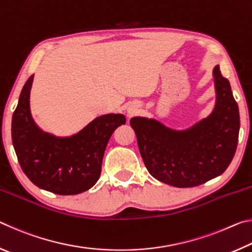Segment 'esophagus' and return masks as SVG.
I'll use <instances>...</instances> for the list:
<instances>
[{"mask_svg": "<svg viewBox=\"0 0 252 252\" xmlns=\"http://www.w3.org/2000/svg\"><path fill=\"white\" fill-rule=\"evenodd\" d=\"M136 111H138V106L131 105L127 108V114H129V117H131V116H133V114H135Z\"/></svg>", "mask_w": 252, "mask_h": 252, "instance_id": "34e87169", "label": "esophagus"}]
</instances>
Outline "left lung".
Returning <instances> with one entry per match:
<instances>
[{"label":"left lung","instance_id":"left-lung-1","mask_svg":"<svg viewBox=\"0 0 252 252\" xmlns=\"http://www.w3.org/2000/svg\"><path fill=\"white\" fill-rule=\"evenodd\" d=\"M216 105L189 129L173 130L156 119L130 120L144 164L153 178L177 188L197 187L222 174L236 153L240 117L228 79L213 69Z\"/></svg>","mask_w":252,"mask_h":252}]
</instances>
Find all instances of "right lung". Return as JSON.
I'll return each instance as SVG.
<instances>
[{
	"label": "right lung",
	"mask_w": 252,
	"mask_h": 252,
	"mask_svg": "<svg viewBox=\"0 0 252 252\" xmlns=\"http://www.w3.org/2000/svg\"><path fill=\"white\" fill-rule=\"evenodd\" d=\"M33 76L25 82L12 118V141L21 168L36 187L71 195L95 185L110 136L126 125L123 114H104L66 138L41 130L30 111Z\"/></svg>",
	"instance_id": "right-lung-1"
}]
</instances>
